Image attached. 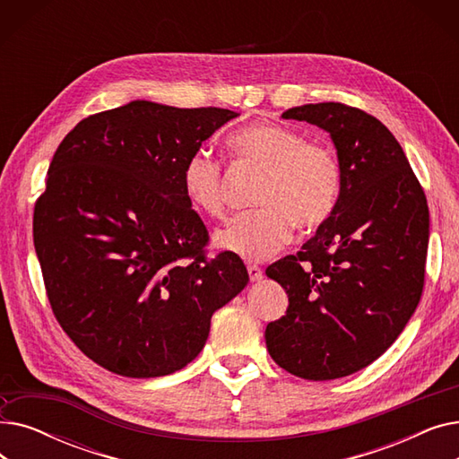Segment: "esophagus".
Returning a JSON list of instances; mask_svg holds the SVG:
<instances>
[{
  "mask_svg": "<svg viewBox=\"0 0 459 459\" xmlns=\"http://www.w3.org/2000/svg\"><path fill=\"white\" fill-rule=\"evenodd\" d=\"M247 273H249V279L253 282L260 281L262 279V270L256 266V264H247Z\"/></svg>",
  "mask_w": 459,
  "mask_h": 459,
  "instance_id": "34e87169",
  "label": "esophagus"
}]
</instances>
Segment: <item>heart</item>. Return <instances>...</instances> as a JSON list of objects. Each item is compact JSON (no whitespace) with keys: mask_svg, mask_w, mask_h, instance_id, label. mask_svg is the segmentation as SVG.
<instances>
[{"mask_svg":"<svg viewBox=\"0 0 459 459\" xmlns=\"http://www.w3.org/2000/svg\"><path fill=\"white\" fill-rule=\"evenodd\" d=\"M234 160L266 169L256 191L260 208L236 215L215 232V246L249 262L266 260L286 246L294 221L303 229L322 225L342 189V169L334 151L320 141L275 123H255L229 137ZM182 187L189 204L210 215L225 213L223 169L204 151L193 152L182 167Z\"/></svg>","mask_w":459,"mask_h":459,"instance_id":"1","label":"heart"}]
</instances>
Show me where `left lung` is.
<instances>
[{
    "instance_id": "obj_1",
    "label": "left lung",
    "mask_w": 459,
    "mask_h": 459,
    "mask_svg": "<svg viewBox=\"0 0 459 459\" xmlns=\"http://www.w3.org/2000/svg\"><path fill=\"white\" fill-rule=\"evenodd\" d=\"M325 130L342 169L333 213L266 275L288 294L266 327L275 363L303 379L350 376L387 351L420 301L429 238L424 191L383 123L339 102L282 113Z\"/></svg>"
}]
</instances>
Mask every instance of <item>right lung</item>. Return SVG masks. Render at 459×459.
<instances>
[{
	"label": "right lung",
	"mask_w": 459,
	"mask_h": 459,
	"mask_svg": "<svg viewBox=\"0 0 459 459\" xmlns=\"http://www.w3.org/2000/svg\"><path fill=\"white\" fill-rule=\"evenodd\" d=\"M236 111L134 100L83 118L48 169L33 242L48 301L89 359L160 377L195 359L210 320L249 282L242 258H206L182 167Z\"/></svg>",
	"instance_id": "obj_1"
}]
</instances>
